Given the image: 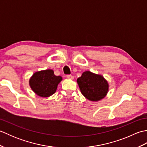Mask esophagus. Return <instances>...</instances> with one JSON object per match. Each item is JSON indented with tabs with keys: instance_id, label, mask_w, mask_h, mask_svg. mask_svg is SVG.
Here are the masks:
<instances>
[{
	"instance_id": "esophagus-1",
	"label": "esophagus",
	"mask_w": 147,
	"mask_h": 147,
	"mask_svg": "<svg viewBox=\"0 0 147 147\" xmlns=\"http://www.w3.org/2000/svg\"><path fill=\"white\" fill-rule=\"evenodd\" d=\"M66 77L69 80H73V78H74L73 76L71 75V74H67V75H66Z\"/></svg>"
}]
</instances>
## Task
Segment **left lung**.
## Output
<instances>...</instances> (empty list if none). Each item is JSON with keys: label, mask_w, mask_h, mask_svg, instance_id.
<instances>
[{"label": "left lung", "mask_w": 147, "mask_h": 147, "mask_svg": "<svg viewBox=\"0 0 147 147\" xmlns=\"http://www.w3.org/2000/svg\"><path fill=\"white\" fill-rule=\"evenodd\" d=\"M81 92L91 101H98L104 98L107 93L109 85L104 77L85 71L77 80Z\"/></svg>", "instance_id": "8db88e82"}]
</instances>
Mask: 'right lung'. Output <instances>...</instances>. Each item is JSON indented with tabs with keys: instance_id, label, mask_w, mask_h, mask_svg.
Returning <instances> with one entry per match:
<instances>
[{
	"instance_id": "right-lung-1",
	"label": "right lung",
	"mask_w": 147,
	"mask_h": 147,
	"mask_svg": "<svg viewBox=\"0 0 147 147\" xmlns=\"http://www.w3.org/2000/svg\"><path fill=\"white\" fill-rule=\"evenodd\" d=\"M62 77L55 76L51 69L38 71L30 80V85L36 95L47 97L54 94Z\"/></svg>"
}]
</instances>
